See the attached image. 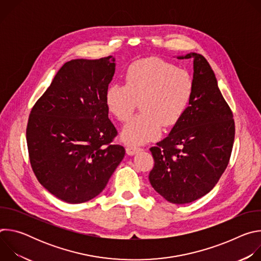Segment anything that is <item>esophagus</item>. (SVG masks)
I'll return each mask as SVG.
<instances>
[{
    "instance_id": "esophagus-1",
    "label": "esophagus",
    "mask_w": 261,
    "mask_h": 261,
    "mask_svg": "<svg viewBox=\"0 0 261 261\" xmlns=\"http://www.w3.org/2000/svg\"><path fill=\"white\" fill-rule=\"evenodd\" d=\"M140 151H142V148L139 147V146H133V145H127L126 146V153L128 155H135Z\"/></svg>"
}]
</instances>
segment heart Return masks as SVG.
<instances>
[{
    "label": "heart",
    "mask_w": 261,
    "mask_h": 261,
    "mask_svg": "<svg viewBox=\"0 0 261 261\" xmlns=\"http://www.w3.org/2000/svg\"><path fill=\"white\" fill-rule=\"evenodd\" d=\"M194 81L185 69L160 58L133 62L124 74V85H110L104 95L107 110L126 122L139 101L141 113L122 130V139L132 145L156 138L163 129L176 125L188 109Z\"/></svg>",
    "instance_id": "b5f03b06"
}]
</instances>
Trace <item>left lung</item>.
Returning <instances> with one entry per match:
<instances>
[{
	"label": "left lung",
	"mask_w": 261,
	"mask_h": 261,
	"mask_svg": "<svg viewBox=\"0 0 261 261\" xmlns=\"http://www.w3.org/2000/svg\"><path fill=\"white\" fill-rule=\"evenodd\" d=\"M194 94L188 109L169 135L152 146V187L167 201L190 203L207 194L225 171L234 141L232 111L223 98L205 58L190 53Z\"/></svg>",
	"instance_id": "obj_1"
}]
</instances>
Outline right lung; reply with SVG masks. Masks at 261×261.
<instances>
[{
  "label": "right lung",
  "instance_id": "obj_1",
  "mask_svg": "<svg viewBox=\"0 0 261 261\" xmlns=\"http://www.w3.org/2000/svg\"><path fill=\"white\" fill-rule=\"evenodd\" d=\"M115 70L113 56L71 60L31 110L27 143L32 169L65 202L99 195L125 156L124 146L113 144L118 132L104 102Z\"/></svg>",
  "mask_w": 261,
  "mask_h": 261
}]
</instances>
